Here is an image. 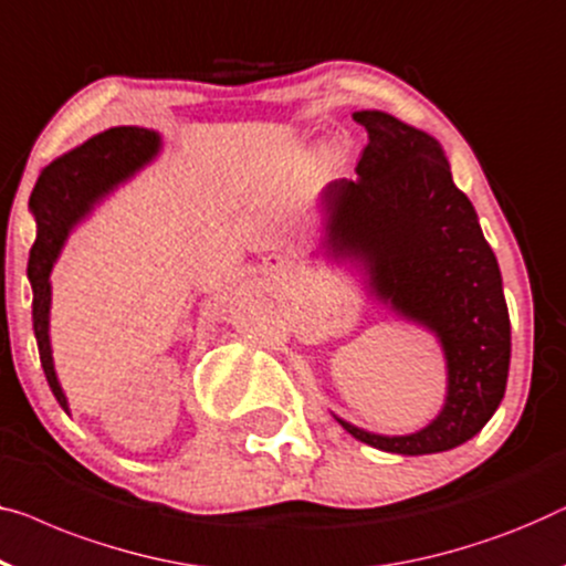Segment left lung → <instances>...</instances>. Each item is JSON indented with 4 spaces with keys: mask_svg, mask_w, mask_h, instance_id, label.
<instances>
[{
    "mask_svg": "<svg viewBox=\"0 0 566 566\" xmlns=\"http://www.w3.org/2000/svg\"><path fill=\"white\" fill-rule=\"evenodd\" d=\"M352 117L370 140L355 181L339 178L318 193V250L334 263L357 265L367 296L437 337L447 396L441 411L411 433H375L334 419L382 452H447L480 433L505 396L511 318L501 268L441 145L388 112Z\"/></svg>",
    "mask_w": 566,
    "mask_h": 566,
    "instance_id": "left-lung-1",
    "label": "left lung"
}]
</instances>
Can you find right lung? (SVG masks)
<instances>
[{
  "label": "right lung",
  "instance_id": "add662e5",
  "mask_svg": "<svg viewBox=\"0 0 566 566\" xmlns=\"http://www.w3.org/2000/svg\"><path fill=\"white\" fill-rule=\"evenodd\" d=\"M163 150L160 133L147 127L122 125L88 137L43 168L30 196V214L35 217V244L30 250L28 277L32 285V329H35L40 363L48 385L65 413H71L69 398L61 388L51 347V273L55 260L78 222L92 214L119 184L135 178Z\"/></svg>",
  "mask_w": 566,
  "mask_h": 566
}]
</instances>
